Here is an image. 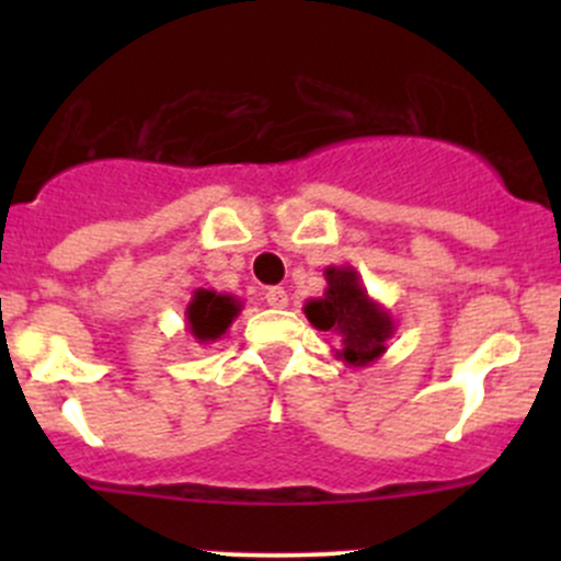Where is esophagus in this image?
Masks as SVG:
<instances>
[{
    "instance_id": "34e87169",
    "label": "esophagus",
    "mask_w": 561,
    "mask_h": 561,
    "mask_svg": "<svg viewBox=\"0 0 561 561\" xmlns=\"http://www.w3.org/2000/svg\"><path fill=\"white\" fill-rule=\"evenodd\" d=\"M263 298H265V304H268V307H274V309L287 307V290H285V287H268V290L263 293Z\"/></svg>"
}]
</instances>
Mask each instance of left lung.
Returning <instances> with one entry per match:
<instances>
[{
	"label": "left lung",
	"instance_id": "left-lung-1",
	"mask_svg": "<svg viewBox=\"0 0 561 561\" xmlns=\"http://www.w3.org/2000/svg\"><path fill=\"white\" fill-rule=\"evenodd\" d=\"M304 314L317 331L336 336L333 355L353 369L380 360L396 333V320L369 296L353 265H328L325 293L309 298Z\"/></svg>",
	"mask_w": 561,
	"mask_h": 561
}]
</instances>
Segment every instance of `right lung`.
<instances>
[{"mask_svg":"<svg viewBox=\"0 0 561 561\" xmlns=\"http://www.w3.org/2000/svg\"><path fill=\"white\" fill-rule=\"evenodd\" d=\"M244 304L236 296H228V293L206 290V287H197L192 293V301L186 304V328H190L192 339L197 344L217 342L228 333V328L233 325L236 317L241 314Z\"/></svg>","mask_w":561,"mask_h":561,"instance_id":"1","label":"right lung"}]
</instances>
